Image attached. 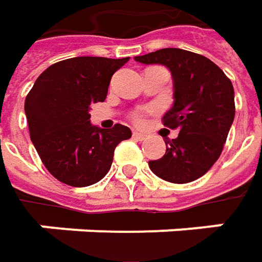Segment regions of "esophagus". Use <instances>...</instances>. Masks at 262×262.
I'll return each mask as SVG.
<instances>
[{
    "label": "esophagus",
    "instance_id": "esophagus-1",
    "mask_svg": "<svg viewBox=\"0 0 262 262\" xmlns=\"http://www.w3.org/2000/svg\"><path fill=\"white\" fill-rule=\"evenodd\" d=\"M133 137H134L136 140H138V141H146L147 138H148L147 134H144V133H138V131H134V133H133Z\"/></svg>",
    "mask_w": 262,
    "mask_h": 262
}]
</instances>
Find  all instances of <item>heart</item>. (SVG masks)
Wrapping results in <instances>:
<instances>
[{
	"instance_id": "obj_1",
	"label": "heart",
	"mask_w": 262,
	"mask_h": 262,
	"mask_svg": "<svg viewBox=\"0 0 262 262\" xmlns=\"http://www.w3.org/2000/svg\"><path fill=\"white\" fill-rule=\"evenodd\" d=\"M151 112V107H141V109H137L133 112V121L136 124H143L144 122V118H146L147 114Z\"/></svg>"
}]
</instances>
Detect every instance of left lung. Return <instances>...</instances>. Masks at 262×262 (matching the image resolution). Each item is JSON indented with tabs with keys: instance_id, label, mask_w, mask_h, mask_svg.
<instances>
[{
	"instance_id": "obj_1",
	"label": "left lung",
	"mask_w": 262,
	"mask_h": 262,
	"mask_svg": "<svg viewBox=\"0 0 262 262\" xmlns=\"http://www.w3.org/2000/svg\"><path fill=\"white\" fill-rule=\"evenodd\" d=\"M141 64H162L173 78V106L163 125L179 129L166 138V153L148 166L172 184H188L207 173L217 162L235 118L232 81L206 56L178 48H165L136 56ZM165 137V136H162Z\"/></svg>"
}]
</instances>
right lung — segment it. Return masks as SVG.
<instances>
[{
	"instance_id": "add662e5",
	"label": "right lung",
	"mask_w": 262,
	"mask_h": 262,
	"mask_svg": "<svg viewBox=\"0 0 262 262\" xmlns=\"http://www.w3.org/2000/svg\"><path fill=\"white\" fill-rule=\"evenodd\" d=\"M129 58L77 56L59 61L37 77L26 97L30 140L42 163L58 181L89 186L109 172L115 147L131 129L90 124L92 103L103 102L114 73Z\"/></svg>"
}]
</instances>
